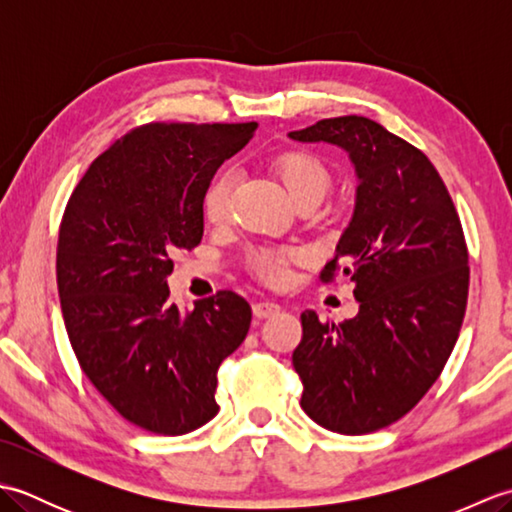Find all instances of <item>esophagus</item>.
Segmentation results:
<instances>
[{"label":"esophagus","instance_id":"34e87169","mask_svg":"<svg viewBox=\"0 0 512 512\" xmlns=\"http://www.w3.org/2000/svg\"><path fill=\"white\" fill-rule=\"evenodd\" d=\"M279 306L277 303H273V301H259V303H255L253 306V314H255V319H270V317H275V314H279Z\"/></svg>","mask_w":512,"mask_h":512}]
</instances>
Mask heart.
I'll return each mask as SVG.
<instances>
[{"label":"heart","instance_id":"heart-1","mask_svg":"<svg viewBox=\"0 0 512 512\" xmlns=\"http://www.w3.org/2000/svg\"><path fill=\"white\" fill-rule=\"evenodd\" d=\"M275 176L284 184L292 200H321L330 187V171L325 162L308 149L290 147L281 149L270 160ZM235 176L231 169L215 173L202 193L204 220L211 224H222L231 215ZM303 253L299 248H255L248 255V270L262 284L279 288L290 279V266L299 264Z\"/></svg>","mask_w":512,"mask_h":512}]
</instances>
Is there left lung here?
Returning a JSON list of instances; mask_svg holds the SVG:
<instances>
[{
  "label": "left lung",
  "instance_id": "obj_1",
  "mask_svg": "<svg viewBox=\"0 0 512 512\" xmlns=\"http://www.w3.org/2000/svg\"><path fill=\"white\" fill-rule=\"evenodd\" d=\"M350 154L356 209L319 279L354 281L361 310L339 325L301 314L292 365L301 407L321 427L361 436L418 405L458 341L469 299V250L451 195L420 149L365 116L290 132Z\"/></svg>",
  "mask_w": 512,
  "mask_h": 512
}]
</instances>
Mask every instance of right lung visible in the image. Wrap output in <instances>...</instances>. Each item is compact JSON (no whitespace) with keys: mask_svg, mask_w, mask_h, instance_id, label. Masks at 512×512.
Masks as SVG:
<instances>
[{"mask_svg":"<svg viewBox=\"0 0 512 512\" xmlns=\"http://www.w3.org/2000/svg\"><path fill=\"white\" fill-rule=\"evenodd\" d=\"M257 123H145L118 138L76 184L57 244V286L72 350L99 394L158 436L217 413V369L250 328L231 290L180 314L171 255L202 242V193Z\"/></svg>","mask_w":512,"mask_h":512,"instance_id":"right-lung-1","label":"right lung"}]
</instances>
